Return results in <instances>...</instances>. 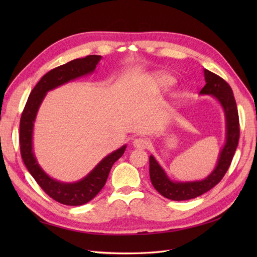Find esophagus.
<instances>
[{
  "label": "esophagus",
  "instance_id": "1",
  "mask_svg": "<svg viewBox=\"0 0 257 257\" xmlns=\"http://www.w3.org/2000/svg\"><path fill=\"white\" fill-rule=\"evenodd\" d=\"M133 145L136 149H146L148 147V140L145 138H137L134 140Z\"/></svg>",
  "mask_w": 257,
  "mask_h": 257
}]
</instances>
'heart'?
<instances>
[{
	"instance_id": "b5f03b06",
	"label": "heart",
	"mask_w": 257,
	"mask_h": 257,
	"mask_svg": "<svg viewBox=\"0 0 257 257\" xmlns=\"http://www.w3.org/2000/svg\"><path fill=\"white\" fill-rule=\"evenodd\" d=\"M150 83L157 89H166L174 84V78L165 73H157L150 77Z\"/></svg>"
}]
</instances>
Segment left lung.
<instances>
[{
	"mask_svg": "<svg viewBox=\"0 0 257 257\" xmlns=\"http://www.w3.org/2000/svg\"><path fill=\"white\" fill-rule=\"evenodd\" d=\"M205 86L200 95H210L220 103L225 117V144L220 150L214 169L210 174L196 181H176L169 178L154 156L149 157V173L151 183L161 195L173 201L194 199L207 192L224 177L237 148L239 138V123L236 102L232 88L220 76L203 69Z\"/></svg>",
	"mask_w": 257,
	"mask_h": 257,
	"instance_id": "8db88e82",
	"label": "left lung"
}]
</instances>
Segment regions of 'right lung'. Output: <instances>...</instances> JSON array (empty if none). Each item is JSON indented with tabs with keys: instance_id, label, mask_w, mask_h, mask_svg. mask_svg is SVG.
I'll list each match as a JSON object with an SVG mask.
<instances>
[{
	"instance_id": "1",
	"label": "right lung",
	"mask_w": 257,
	"mask_h": 257,
	"mask_svg": "<svg viewBox=\"0 0 257 257\" xmlns=\"http://www.w3.org/2000/svg\"><path fill=\"white\" fill-rule=\"evenodd\" d=\"M100 59L101 56L99 55H89L84 58L74 59L50 70L33 88L21 117L20 145L24 165L45 193L65 205H83L94 199L103 188L112 165L123 155L127 145H123L119 149L107 155L88 174L78 181L63 182L47 174L36 159L33 147L34 123L38 109L48 91L67 84L70 80L92 74Z\"/></svg>"
}]
</instances>
